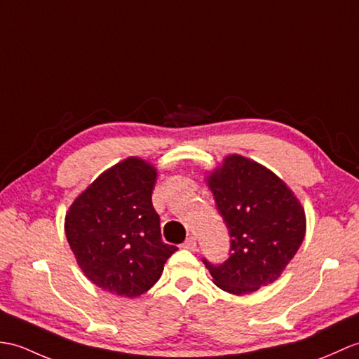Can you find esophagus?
I'll list each match as a JSON object with an SVG mask.
<instances>
[{
    "label": "esophagus",
    "mask_w": 359,
    "mask_h": 359,
    "mask_svg": "<svg viewBox=\"0 0 359 359\" xmlns=\"http://www.w3.org/2000/svg\"><path fill=\"white\" fill-rule=\"evenodd\" d=\"M183 248H187V249H189V251H197V241H196V238L194 237H189V238H187L185 240V243H183Z\"/></svg>",
    "instance_id": "1"
}]
</instances>
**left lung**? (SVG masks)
Masks as SVG:
<instances>
[{"mask_svg": "<svg viewBox=\"0 0 359 359\" xmlns=\"http://www.w3.org/2000/svg\"><path fill=\"white\" fill-rule=\"evenodd\" d=\"M205 180L231 234L226 262L203 260L215 286L245 295L278 280L306 236V212L294 191L240 154L224 156Z\"/></svg>", "mask_w": 359, "mask_h": 359, "instance_id": "left-lung-1", "label": "left lung"}]
</instances>
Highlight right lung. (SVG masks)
I'll return each mask as SVG.
<instances>
[{"instance_id":"right-lung-1","label":"right lung","mask_w":359,"mask_h":359,"mask_svg":"<svg viewBox=\"0 0 359 359\" xmlns=\"http://www.w3.org/2000/svg\"><path fill=\"white\" fill-rule=\"evenodd\" d=\"M156 177L153 163L130 156L99 174L65 214V236L78 266L107 292L145 294L177 251L161 237L151 203Z\"/></svg>"}]
</instances>
